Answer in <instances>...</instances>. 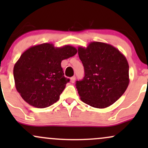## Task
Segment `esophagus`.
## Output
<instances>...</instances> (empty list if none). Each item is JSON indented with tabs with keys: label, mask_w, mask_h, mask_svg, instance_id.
Instances as JSON below:
<instances>
[{
	"label": "esophagus",
	"mask_w": 148,
	"mask_h": 148,
	"mask_svg": "<svg viewBox=\"0 0 148 148\" xmlns=\"http://www.w3.org/2000/svg\"><path fill=\"white\" fill-rule=\"evenodd\" d=\"M75 80H76V77H75V76H72V77H71L70 81L72 83V84H74V83L75 82Z\"/></svg>",
	"instance_id": "34e87169"
}]
</instances>
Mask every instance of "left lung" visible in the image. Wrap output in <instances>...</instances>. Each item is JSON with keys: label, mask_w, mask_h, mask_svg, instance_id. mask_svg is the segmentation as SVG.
I'll return each instance as SVG.
<instances>
[{"label": "left lung", "mask_w": 148, "mask_h": 148, "mask_svg": "<svg viewBox=\"0 0 148 148\" xmlns=\"http://www.w3.org/2000/svg\"><path fill=\"white\" fill-rule=\"evenodd\" d=\"M78 53L85 71L84 79L76 84L81 101L97 108L114 103L130 83L125 56L113 46L99 42L79 47Z\"/></svg>", "instance_id": "1"}]
</instances>
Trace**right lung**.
<instances>
[{
  "label": "right lung",
  "instance_id": "obj_1",
  "mask_svg": "<svg viewBox=\"0 0 148 148\" xmlns=\"http://www.w3.org/2000/svg\"><path fill=\"white\" fill-rule=\"evenodd\" d=\"M75 47H55L44 43L25 51L14 66L16 90L25 102L34 107L47 108L58 101L69 81L64 77L61 62L74 56Z\"/></svg>",
  "mask_w": 148,
  "mask_h": 148
}]
</instances>
